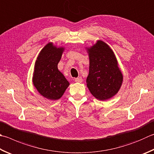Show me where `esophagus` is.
I'll return each mask as SVG.
<instances>
[{
  "label": "esophagus",
  "mask_w": 154,
  "mask_h": 154,
  "mask_svg": "<svg viewBox=\"0 0 154 154\" xmlns=\"http://www.w3.org/2000/svg\"><path fill=\"white\" fill-rule=\"evenodd\" d=\"M83 81L82 77H78V78H75V82H79V83H81Z\"/></svg>",
  "instance_id": "esophagus-1"
}]
</instances>
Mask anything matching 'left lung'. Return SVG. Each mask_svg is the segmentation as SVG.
<instances>
[{
    "mask_svg": "<svg viewBox=\"0 0 154 154\" xmlns=\"http://www.w3.org/2000/svg\"><path fill=\"white\" fill-rule=\"evenodd\" d=\"M88 53L90 66L87 87L97 99H109L117 93L123 82V74L118 67L115 54L102 41H98L88 48Z\"/></svg>",
    "mask_w": 154,
    "mask_h": 154,
    "instance_id": "left-lung-1",
    "label": "left lung"
}]
</instances>
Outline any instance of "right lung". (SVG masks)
Segmentation results:
<instances>
[{"label": "right lung", "instance_id": "add662e5", "mask_svg": "<svg viewBox=\"0 0 154 154\" xmlns=\"http://www.w3.org/2000/svg\"><path fill=\"white\" fill-rule=\"evenodd\" d=\"M63 48L49 43L40 51L35 64L33 85L48 99L55 100L62 97L69 83L57 68Z\"/></svg>", "mask_w": 154, "mask_h": 154}]
</instances>
